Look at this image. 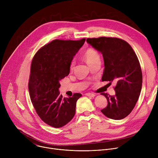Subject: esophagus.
Here are the masks:
<instances>
[{
    "instance_id": "obj_1",
    "label": "esophagus",
    "mask_w": 158,
    "mask_h": 158,
    "mask_svg": "<svg viewBox=\"0 0 158 158\" xmlns=\"http://www.w3.org/2000/svg\"><path fill=\"white\" fill-rule=\"evenodd\" d=\"M85 96H89V97H91V98H93V97H94L96 95H95L94 93H85Z\"/></svg>"
}]
</instances>
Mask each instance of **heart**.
Masks as SVG:
<instances>
[{
	"instance_id": "1",
	"label": "heart",
	"mask_w": 158,
	"mask_h": 158,
	"mask_svg": "<svg viewBox=\"0 0 158 158\" xmlns=\"http://www.w3.org/2000/svg\"><path fill=\"white\" fill-rule=\"evenodd\" d=\"M83 57L89 65L92 64L93 63H94V62H96V60H100V56L98 52L92 48L87 49L84 52ZM74 65H75V62L74 60H72L69 65V69L71 71H73L74 69Z\"/></svg>"
}]
</instances>
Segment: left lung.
Segmentation results:
<instances>
[{
    "mask_svg": "<svg viewBox=\"0 0 158 158\" xmlns=\"http://www.w3.org/2000/svg\"><path fill=\"white\" fill-rule=\"evenodd\" d=\"M86 41L102 54V81L116 82L114 96L101 94L107 105L101 110L110 119H124L134 109L141 91L143 75L138 58L130 45L119 38L100 37L87 38Z\"/></svg>",
    "mask_w": 158,
    "mask_h": 158,
    "instance_id": "left-lung-1",
    "label": "left lung"
}]
</instances>
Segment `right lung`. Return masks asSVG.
Returning <instances> with one entry per match:
<instances>
[{"label":"right lung","instance_id":"add662e5","mask_svg":"<svg viewBox=\"0 0 158 158\" xmlns=\"http://www.w3.org/2000/svg\"><path fill=\"white\" fill-rule=\"evenodd\" d=\"M85 40H54L32 59L28 84L31 102L39 118L52 127L65 126L75 115L76 102L82 94L62 98L59 81L69 75L70 63Z\"/></svg>","mask_w":158,"mask_h":158}]
</instances>
